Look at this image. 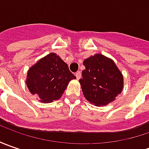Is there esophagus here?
Instances as JSON below:
<instances>
[{"label":"esophagus","mask_w":149,"mask_h":149,"mask_svg":"<svg viewBox=\"0 0 149 149\" xmlns=\"http://www.w3.org/2000/svg\"><path fill=\"white\" fill-rule=\"evenodd\" d=\"M75 76L77 78V79H79L80 77H81V72L80 71H77L75 73Z\"/></svg>","instance_id":"obj_1"}]
</instances>
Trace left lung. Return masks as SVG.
Instances as JSON below:
<instances>
[{
	"label": "left lung",
	"mask_w": 149,
	"mask_h": 149,
	"mask_svg": "<svg viewBox=\"0 0 149 149\" xmlns=\"http://www.w3.org/2000/svg\"><path fill=\"white\" fill-rule=\"evenodd\" d=\"M83 64L85 69L79 83L84 98L96 106L114 101L123 89V76L114 61L104 54H95Z\"/></svg>",
	"instance_id": "8db88e82"
}]
</instances>
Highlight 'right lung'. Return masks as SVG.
<instances>
[{"instance_id": "obj_1", "label": "right lung", "mask_w": 149, "mask_h": 149, "mask_svg": "<svg viewBox=\"0 0 149 149\" xmlns=\"http://www.w3.org/2000/svg\"><path fill=\"white\" fill-rule=\"evenodd\" d=\"M76 77L68 65L55 53L39 60L27 72L26 83L31 94L41 103H51L61 98L70 81Z\"/></svg>"}]
</instances>
